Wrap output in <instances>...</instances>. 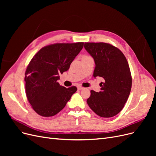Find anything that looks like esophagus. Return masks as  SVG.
Here are the masks:
<instances>
[{
	"instance_id": "esophagus-1",
	"label": "esophagus",
	"mask_w": 156,
	"mask_h": 156,
	"mask_svg": "<svg viewBox=\"0 0 156 156\" xmlns=\"http://www.w3.org/2000/svg\"><path fill=\"white\" fill-rule=\"evenodd\" d=\"M77 89L78 90H83L84 89V88L83 87H77Z\"/></svg>"
}]
</instances>
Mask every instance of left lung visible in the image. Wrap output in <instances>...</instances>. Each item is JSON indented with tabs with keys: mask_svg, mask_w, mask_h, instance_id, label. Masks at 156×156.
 <instances>
[{
	"mask_svg": "<svg viewBox=\"0 0 156 156\" xmlns=\"http://www.w3.org/2000/svg\"><path fill=\"white\" fill-rule=\"evenodd\" d=\"M84 48L95 62L93 76L100 77L101 91H90L87 102L96 115L112 117L122 111L129 96L132 78L124 55L107 43H84Z\"/></svg>",
	"mask_w": 156,
	"mask_h": 156,
	"instance_id": "8db88e82",
	"label": "left lung"
}]
</instances>
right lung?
<instances>
[{
	"label": "right lung",
	"instance_id": "add662e5",
	"mask_svg": "<svg viewBox=\"0 0 156 156\" xmlns=\"http://www.w3.org/2000/svg\"><path fill=\"white\" fill-rule=\"evenodd\" d=\"M83 42L55 44L41 48L32 58L25 72V92L33 109L40 116H53L62 110L77 87L66 88L58 83L59 74L83 48Z\"/></svg>",
	"mask_w": 156,
	"mask_h": 156
}]
</instances>
